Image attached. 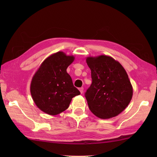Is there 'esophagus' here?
<instances>
[{
    "instance_id": "esophagus-1",
    "label": "esophagus",
    "mask_w": 157,
    "mask_h": 157,
    "mask_svg": "<svg viewBox=\"0 0 157 157\" xmlns=\"http://www.w3.org/2000/svg\"><path fill=\"white\" fill-rule=\"evenodd\" d=\"M83 90H84V88H83V87L79 88V91L80 92V93H81V94H82V92H83Z\"/></svg>"
}]
</instances>
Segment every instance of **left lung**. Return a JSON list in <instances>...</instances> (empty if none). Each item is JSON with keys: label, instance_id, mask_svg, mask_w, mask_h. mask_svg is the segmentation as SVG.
<instances>
[{"label": "left lung", "instance_id": "left-lung-1", "mask_svg": "<svg viewBox=\"0 0 157 157\" xmlns=\"http://www.w3.org/2000/svg\"><path fill=\"white\" fill-rule=\"evenodd\" d=\"M92 84L85 92L90 110L105 119L117 116L130 103L133 90L125 69L111 57H90Z\"/></svg>", "mask_w": 157, "mask_h": 157}]
</instances>
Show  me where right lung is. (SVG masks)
<instances>
[{"label":"right lung","instance_id":"1","mask_svg":"<svg viewBox=\"0 0 157 157\" xmlns=\"http://www.w3.org/2000/svg\"><path fill=\"white\" fill-rule=\"evenodd\" d=\"M74 59L62 52H57L42 62L33 77L31 94L33 101L48 115H56L64 111L72 98L80 94L67 73V68Z\"/></svg>","mask_w":157,"mask_h":157}]
</instances>
